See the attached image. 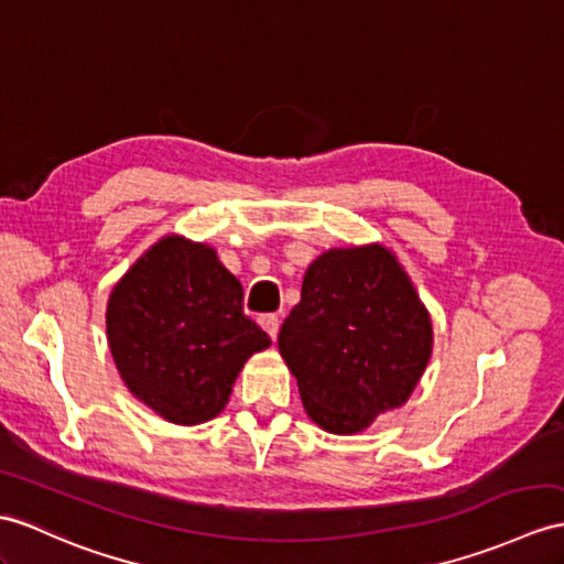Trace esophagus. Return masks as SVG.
<instances>
[{
	"instance_id": "34e87169",
	"label": "esophagus",
	"mask_w": 564,
	"mask_h": 564,
	"mask_svg": "<svg viewBox=\"0 0 564 564\" xmlns=\"http://www.w3.org/2000/svg\"><path fill=\"white\" fill-rule=\"evenodd\" d=\"M260 325H263L268 329V335L274 339L280 333V315L278 313H265L260 315Z\"/></svg>"
}]
</instances>
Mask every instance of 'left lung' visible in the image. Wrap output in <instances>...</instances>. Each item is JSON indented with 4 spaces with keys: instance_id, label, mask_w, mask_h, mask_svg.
<instances>
[{
    "instance_id": "8db88e82",
    "label": "left lung",
    "mask_w": 564,
    "mask_h": 564,
    "mask_svg": "<svg viewBox=\"0 0 564 564\" xmlns=\"http://www.w3.org/2000/svg\"><path fill=\"white\" fill-rule=\"evenodd\" d=\"M278 345L308 416L349 435L409 400L429 364L433 329L394 256L366 246L333 249L311 263Z\"/></svg>"
}]
</instances>
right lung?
I'll return each mask as SVG.
<instances>
[{
	"instance_id": "right-lung-1",
	"label": "right lung",
	"mask_w": 564,
	"mask_h": 564,
	"mask_svg": "<svg viewBox=\"0 0 564 564\" xmlns=\"http://www.w3.org/2000/svg\"><path fill=\"white\" fill-rule=\"evenodd\" d=\"M107 339L129 390L162 419L203 423L225 409L243 361L270 337L243 313V286L213 249L167 237L123 274Z\"/></svg>"
}]
</instances>
